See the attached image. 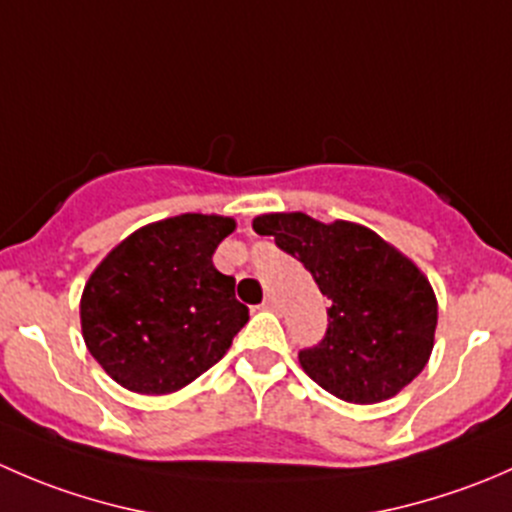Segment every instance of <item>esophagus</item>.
Instances as JSON below:
<instances>
[{
  "mask_svg": "<svg viewBox=\"0 0 512 512\" xmlns=\"http://www.w3.org/2000/svg\"><path fill=\"white\" fill-rule=\"evenodd\" d=\"M277 307H280V304H277L275 297H267L265 302H262V309H267V312H275Z\"/></svg>",
  "mask_w": 512,
  "mask_h": 512,
  "instance_id": "obj_1",
  "label": "esophagus"
}]
</instances>
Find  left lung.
Returning <instances> with one entry per match:
<instances>
[{"label":"left lung","mask_w":512,"mask_h":512,"mask_svg":"<svg viewBox=\"0 0 512 512\" xmlns=\"http://www.w3.org/2000/svg\"><path fill=\"white\" fill-rule=\"evenodd\" d=\"M252 227L297 257L329 299L327 334L299 352L309 379L349 404H379L421 374L438 304L409 257L347 220L327 225L304 213H267Z\"/></svg>","instance_id":"left-lung-1"}]
</instances>
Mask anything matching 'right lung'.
<instances>
[{
	"label": "right lung",
	"instance_id": "add662e5",
	"mask_svg": "<svg viewBox=\"0 0 512 512\" xmlns=\"http://www.w3.org/2000/svg\"><path fill=\"white\" fill-rule=\"evenodd\" d=\"M235 230L223 215L158 220L113 247L81 294V332L113 381L148 396L173 394L218 364L250 319L235 277L213 255Z\"/></svg>",
	"mask_w": 512,
	"mask_h": 512
}]
</instances>
